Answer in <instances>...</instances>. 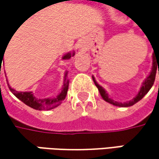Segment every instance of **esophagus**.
Returning <instances> with one entry per match:
<instances>
[{"mask_svg": "<svg viewBox=\"0 0 159 159\" xmlns=\"http://www.w3.org/2000/svg\"><path fill=\"white\" fill-rule=\"evenodd\" d=\"M78 46H79V47H78L79 48H83V46H82L81 44H80V45H78Z\"/></svg>", "mask_w": 159, "mask_h": 159, "instance_id": "1", "label": "esophagus"}]
</instances>
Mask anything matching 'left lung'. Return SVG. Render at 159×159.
<instances>
[{
	"label": "left lung",
	"mask_w": 159,
	"mask_h": 159,
	"mask_svg": "<svg viewBox=\"0 0 159 159\" xmlns=\"http://www.w3.org/2000/svg\"><path fill=\"white\" fill-rule=\"evenodd\" d=\"M157 66H158V75H159V65L157 64V59L154 57V54H153V65H152V70L149 74V75L145 78V80L143 82L142 84V86L140 88V91L138 92V94L131 100L129 101H126V102H119V101H115L113 100L112 98H111L109 97V94L107 93V91L98 84V82L96 81L95 77L92 76V79L94 81L96 86L98 87L99 93H100V96L102 97V98L107 101L108 103H110L111 105H114V106H118V107H123V108H126V107H131L133 105H134L135 103H137L138 101H140L143 97L147 94V92L151 89V87L153 86L154 84V82H155V78H156V73H157Z\"/></svg>",
	"instance_id": "8db88e82"
}]
</instances>
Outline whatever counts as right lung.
Instances as JSON below:
<instances>
[{
	"label": "right lung",
	"mask_w": 159,
	"mask_h": 159,
	"mask_svg": "<svg viewBox=\"0 0 159 159\" xmlns=\"http://www.w3.org/2000/svg\"><path fill=\"white\" fill-rule=\"evenodd\" d=\"M75 51L73 52H68L66 54H64L62 56V60H69L71 57L75 56ZM4 55V54H3ZM3 58V57H2ZM0 65V71L1 66H2V59ZM67 74L68 72L65 73L64 75V80H63V85L61 87V90L60 91V93L52 98H38L34 96V94L30 91L28 92H22V91H16V89L12 88L9 85V88L11 90V92L16 96L18 99H20L22 102H24L25 105H27L28 107L34 109V110H38V111H43V110H52L58 106H60L61 104V102L64 100L66 95H67V91H68V87H69V79L67 78Z\"/></svg>",
	"instance_id": "obj_1"
}]
</instances>
